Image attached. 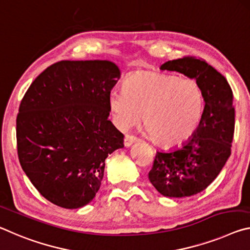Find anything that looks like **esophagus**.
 <instances>
[{
  "mask_svg": "<svg viewBox=\"0 0 250 250\" xmlns=\"http://www.w3.org/2000/svg\"><path fill=\"white\" fill-rule=\"evenodd\" d=\"M136 141H137V138L133 136V135H126L124 138V145H125V147H129L133 144V143H135Z\"/></svg>",
  "mask_w": 250,
  "mask_h": 250,
  "instance_id": "obj_1",
  "label": "esophagus"
}]
</instances>
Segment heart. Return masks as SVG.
Listing matches in <instances>:
<instances>
[{
  "instance_id": "b5f03b06",
  "label": "heart",
  "mask_w": 250,
  "mask_h": 250,
  "mask_svg": "<svg viewBox=\"0 0 250 250\" xmlns=\"http://www.w3.org/2000/svg\"><path fill=\"white\" fill-rule=\"evenodd\" d=\"M108 105L115 124L127 129L138 123L155 144L173 147L193 136L202 121L204 93L197 81L145 71L133 72L113 92Z\"/></svg>"
}]
</instances>
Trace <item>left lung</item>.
Masks as SVG:
<instances>
[{"instance_id":"8db88e82","label":"left lung","mask_w":250,"mask_h":250,"mask_svg":"<svg viewBox=\"0 0 250 250\" xmlns=\"http://www.w3.org/2000/svg\"><path fill=\"white\" fill-rule=\"evenodd\" d=\"M162 71L182 73L198 82L204 93L202 121L181 147L157 152L148 173L149 182L166 197H189L217 177L231 153L235 130L232 91L219 72L196 57L168 61Z\"/></svg>"}]
</instances>
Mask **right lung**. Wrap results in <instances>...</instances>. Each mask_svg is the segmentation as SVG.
Here are the masks:
<instances>
[{
  "label": "right lung",
  "mask_w": 250,
  "mask_h": 250,
  "mask_svg": "<svg viewBox=\"0 0 250 250\" xmlns=\"http://www.w3.org/2000/svg\"><path fill=\"white\" fill-rule=\"evenodd\" d=\"M121 71L110 61H61L36 77L16 118L22 169L44 198L74 209L101 187L105 159L124 147L108 120Z\"/></svg>",
  "instance_id": "obj_1"
}]
</instances>
